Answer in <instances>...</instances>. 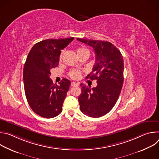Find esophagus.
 <instances>
[{
	"label": "esophagus",
	"mask_w": 159,
	"mask_h": 159,
	"mask_svg": "<svg viewBox=\"0 0 159 159\" xmlns=\"http://www.w3.org/2000/svg\"><path fill=\"white\" fill-rule=\"evenodd\" d=\"M70 85L72 86V87H75V86L79 85V84H78V83H76V82H72L71 84H70Z\"/></svg>",
	"instance_id": "1"
}]
</instances>
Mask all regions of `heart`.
Here are the masks:
<instances>
[{"label":"heart","mask_w":159,"mask_h":159,"mask_svg":"<svg viewBox=\"0 0 159 159\" xmlns=\"http://www.w3.org/2000/svg\"><path fill=\"white\" fill-rule=\"evenodd\" d=\"M87 52L89 55V51L87 48H81L78 49L77 52L78 53H80V52ZM63 53V51H62L61 53V55H60V58H61ZM69 75L73 79H79L80 77L81 72H80V70H71L70 72Z\"/></svg>","instance_id":"obj_1"}]
</instances>
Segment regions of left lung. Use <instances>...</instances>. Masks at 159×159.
<instances>
[{"label":"left lung","instance_id":"8db88e82","mask_svg":"<svg viewBox=\"0 0 159 159\" xmlns=\"http://www.w3.org/2000/svg\"><path fill=\"white\" fill-rule=\"evenodd\" d=\"M93 48L96 61L86 79L97 80L96 87L81 85L78 98L80 111L84 115L99 118L108 113L115 105L123 84L124 61L120 51L111 43L77 38Z\"/></svg>","mask_w":159,"mask_h":159}]
</instances>
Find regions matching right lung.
Wrapping results in <instances>:
<instances>
[{
    "instance_id": "right-lung-1",
    "label": "right lung",
    "mask_w": 159,
    "mask_h": 159,
    "mask_svg": "<svg viewBox=\"0 0 159 159\" xmlns=\"http://www.w3.org/2000/svg\"><path fill=\"white\" fill-rule=\"evenodd\" d=\"M74 39H45L36 43L28 53L23 69L25 94L32 110L41 117L52 118L62 111L71 82L63 79L55 85L50 78V70L58 65L61 50Z\"/></svg>"
}]
</instances>
